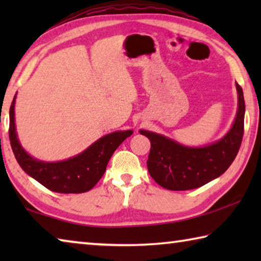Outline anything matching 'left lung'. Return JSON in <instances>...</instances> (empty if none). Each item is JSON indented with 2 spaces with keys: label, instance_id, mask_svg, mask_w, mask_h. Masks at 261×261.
<instances>
[{
  "label": "left lung",
  "instance_id": "obj_1",
  "mask_svg": "<svg viewBox=\"0 0 261 261\" xmlns=\"http://www.w3.org/2000/svg\"><path fill=\"white\" fill-rule=\"evenodd\" d=\"M237 112L230 129L222 138L204 146H187L156 132L139 130L151 141L147 160L149 175L162 188L171 191L197 189L226 171L240 151L244 132L245 102L236 83Z\"/></svg>",
  "mask_w": 261,
  "mask_h": 261
}]
</instances>
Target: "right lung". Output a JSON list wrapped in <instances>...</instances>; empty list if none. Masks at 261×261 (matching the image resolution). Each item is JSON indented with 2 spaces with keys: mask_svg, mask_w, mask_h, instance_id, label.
<instances>
[{
  "mask_svg": "<svg viewBox=\"0 0 261 261\" xmlns=\"http://www.w3.org/2000/svg\"><path fill=\"white\" fill-rule=\"evenodd\" d=\"M12 100L9 117V138L17 162L26 174L50 191L59 193H83L94 187L102 177L108 162L116 148L134 131H115L101 137L77 155L62 161L48 162L34 158L21 146L16 130L15 105Z\"/></svg>",
  "mask_w": 261,
  "mask_h": 261,
  "instance_id": "obj_1",
  "label": "right lung"
}]
</instances>
